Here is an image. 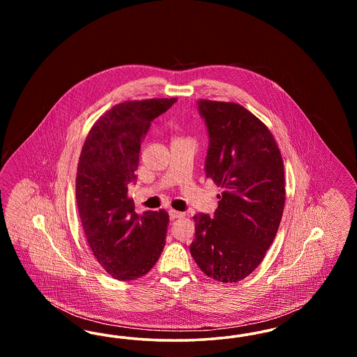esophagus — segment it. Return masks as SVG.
I'll use <instances>...</instances> for the list:
<instances>
[{
    "mask_svg": "<svg viewBox=\"0 0 357 357\" xmlns=\"http://www.w3.org/2000/svg\"><path fill=\"white\" fill-rule=\"evenodd\" d=\"M169 215H170L171 220H176V218H182L185 214H183V213H181V211L170 210V211H169Z\"/></svg>",
    "mask_w": 357,
    "mask_h": 357,
    "instance_id": "obj_1",
    "label": "esophagus"
}]
</instances>
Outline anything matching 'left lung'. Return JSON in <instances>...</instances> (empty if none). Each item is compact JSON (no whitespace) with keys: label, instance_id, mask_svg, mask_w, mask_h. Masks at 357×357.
Returning a JSON list of instances; mask_svg holds the SVG:
<instances>
[{"label":"left lung","instance_id":"obj_1","mask_svg":"<svg viewBox=\"0 0 357 357\" xmlns=\"http://www.w3.org/2000/svg\"><path fill=\"white\" fill-rule=\"evenodd\" d=\"M197 104L208 134L204 172L222 192L213 218L194 217L190 252L206 275L237 282L261 264L277 234L285 204L284 163L271 131L246 108Z\"/></svg>","mask_w":357,"mask_h":357}]
</instances>
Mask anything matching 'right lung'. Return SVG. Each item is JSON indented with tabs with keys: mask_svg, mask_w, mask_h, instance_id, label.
Returning a JSON list of instances; mask_svg holds the SVG:
<instances>
[{
	"mask_svg": "<svg viewBox=\"0 0 357 357\" xmlns=\"http://www.w3.org/2000/svg\"><path fill=\"white\" fill-rule=\"evenodd\" d=\"M176 99L116 104L91 128L80 153L76 204L89 248L102 269L119 281L153 269L166 245L169 214L135 213L127 197L136 181L143 136Z\"/></svg>",
	"mask_w": 357,
	"mask_h": 357,
	"instance_id": "right-lung-1",
	"label": "right lung"
}]
</instances>
